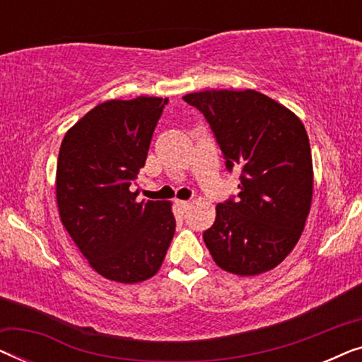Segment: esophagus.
Instances as JSON below:
<instances>
[{
    "instance_id": "34e87169",
    "label": "esophagus",
    "mask_w": 362,
    "mask_h": 362,
    "mask_svg": "<svg viewBox=\"0 0 362 362\" xmlns=\"http://www.w3.org/2000/svg\"><path fill=\"white\" fill-rule=\"evenodd\" d=\"M176 204H177V206H180L182 211H187V209H189L191 202H189V201H176Z\"/></svg>"
}]
</instances>
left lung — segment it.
<instances>
[{
  "mask_svg": "<svg viewBox=\"0 0 362 362\" xmlns=\"http://www.w3.org/2000/svg\"><path fill=\"white\" fill-rule=\"evenodd\" d=\"M182 100L209 123L239 194L216 206L204 230L212 259L230 274L269 272L293 250L313 196L308 135L293 112L255 90H204Z\"/></svg>",
  "mask_w": 362,
  "mask_h": 362,
  "instance_id": "left-lung-1",
  "label": "left lung"
}]
</instances>
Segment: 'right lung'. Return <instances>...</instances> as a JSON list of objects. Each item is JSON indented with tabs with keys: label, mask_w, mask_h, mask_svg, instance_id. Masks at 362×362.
Wrapping results in <instances>:
<instances>
[{
	"label": "right lung",
	"mask_w": 362,
	"mask_h": 362,
	"mask_svg": "<svg viewBox=\"0 0 362 362\" xmlns=\"http://www.w3.org/2000/svg\"><path fill=\"white\" fill-rule=\"evenodd\" d=\"M168 98L108 100L64 136L57 160L59 216L97 274L138 284L160 270L175 235L168 201L136 202L130 191Z\"/></svg>",
	"instance_id": "right-lung-1"
}]
</instances>
